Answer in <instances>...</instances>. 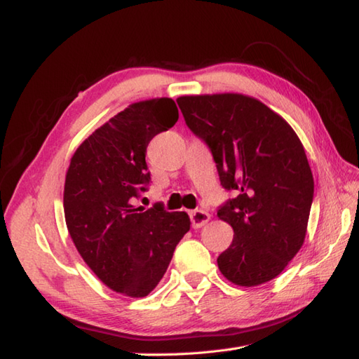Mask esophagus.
<instances>
[{"label":"esophagus","instance_id":"esophagus-1","mask_svg":"<svg viewBox=\"0 0 359 359\" xmlns=\"http://www.w3.org/2000/svg\"><path fill=\"white\" fill-rule=\"evenodd\" d=\"M189 217H191L193 228H202L205 224H208L211 216H210V212L205 210H194V211H191Z\"/></svg>","mask_w":359,"mask_h":359}]
</instances>
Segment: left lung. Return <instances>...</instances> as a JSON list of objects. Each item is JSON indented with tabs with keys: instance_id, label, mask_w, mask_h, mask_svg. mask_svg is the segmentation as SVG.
Returning <instances> with one entry per match:
<instances>
[{
	"instance_id": "obj_1",
	"label": "left lung",
	"mask_w": 359,
	"mask_h": 359,
	"mask_svg": "<svg viewBox=\"0 0 359 359\" xmlns=\"http://www.w3.org/2000/svg\"><path fill=\"white\" fill-rule=\"evenodd\" d=\"M177 104L188 128L210 147L220 184L239 191L217 211L234 231L217 257L219 270L234 285L265 284L306 241L313 174L299 137L250 95H182Z\"/></svg>"
}]
</instances>
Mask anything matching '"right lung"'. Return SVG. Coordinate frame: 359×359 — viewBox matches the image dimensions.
<instances>
[{
  "label": "right lung",
  "mask_w": 359,
  "mask_h": 359,
  "mask_svg": "<svg viewBox=\"0 0 359 359\" xmlns=\"http://www.w3.org/2000/svg\"><path fill=\"white\" fill-rule=\"evenodd\" d=\"M177 120L172 98L129 104L80 144L66 172L65 219L75 248L104 285L129 297L157 287L189 231L185 211L131 202L151 179L148 143Z\"/></svg>",
  "instance_id": "1"
}]
</instances>
